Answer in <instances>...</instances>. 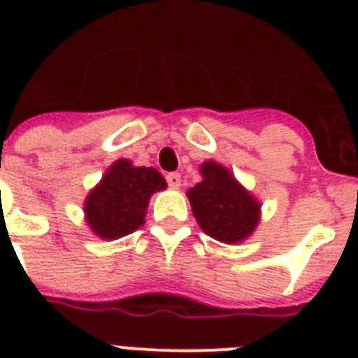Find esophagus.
<instances>
[{"instance_id": "esophagus-1", "label": "esophagus", "mask_w": 358, "mask_h": 358, "mask_svg": "<svg viewBox=\"0 0 358 358\" xmlns=\"http://www.w3.org/2000/svg\"><path fill=\"white\" fill-rule=\"evenodd\" d=\"M167 184L169 187H173V189H178L180 185H182V176L178 173H169L167 174Z\"/></svg>"}]
</instances>
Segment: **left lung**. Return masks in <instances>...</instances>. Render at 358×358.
<instances>
[{"label":"left lung","mask_w":358,"mask_h":358,"mask_svg":"<svg viewBox=\"0 0 358 358\" xmlns=\"http://www.w3.org/2000/svg\"><path fill=\"white\" fill-rule=\"evenodd\" d=\"M201 176V182L187 191L199 227L227 245L241 243L252 236L260 223L262 202L213 159L202 163Z\"/></svg>","instance_id":"8db88e82"}]
</instances>
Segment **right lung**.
Instances as JSON below:
<instances>
[{
  "mask_svg": "<svg viewBox=\"0 0 358 358\" xmlns=\"http://www.w3.org/2000/svg\"><path fill=\"white\" fill-rule=\"evenodd\" d=\"M167 187L154 167H135L122 157L111 163L83 202L85 223L94 236L119 239L145 224L150 196Z\"/></svg>",
  "mask_w": 358,
  "mask_h": 358,
  "instance_id": "right-lung-1",
  "label": "right lung"
}]
</instances>
